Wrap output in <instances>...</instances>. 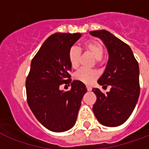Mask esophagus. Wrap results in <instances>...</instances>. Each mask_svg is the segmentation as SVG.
Instances as JSON below:
<instances>
[{"mask_svg":"<svg viewBox=\"0 0 149 149\" xmlns=\"http://www.w3.org/2000/svg\"><path fill=\"white\" fill-rule=\"evenodd\" d=\"M86 89H87L88 91H91V90H92V88H91V86H86Z\"/></svg>","mask_w":149,"mask_h":149,"instance_id":"1","label":"esophagus"}]
</instances>
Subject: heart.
<instances>
[{"label": "heart", "mask_w": 149, "mask_h": 149, "mask_svg": "<svg viewBox=\"0 0 149 149\" xmlns=\"http://www.w3.org/2000/svg\"><path fill=\"white\" fill-rule=\"evenodd\" d=\"M82 48L85 51L91 52L97 60H101L104 54V46L100 40H87L83 43ZM80 55H81V51L78 47L73 46L70 47L68 53V58L70 66L74 69H77L79 67ZM97 76L98 74L96 71L89 70L86 69H81L74 74V78L75 80L82 82L84 84L91 85L97 79Z\"/></svg>", "instance_id": "heart-1"}]
</instances>
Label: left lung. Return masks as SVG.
<instances>
[{"mask_svg":"<svg viewBox=\"0 0 149 149\" xmlns=\"http://www.w3.org/2000/svg\"><path fill=\"white\" fill-rule=\"evenodd\" d=\"M90 34L102 40L109 54L106 69L97 83L103 87L111 86L106 94L98 88L92 89L97 96L93 112L103 125L119 126L128 120L138 101V63L130 46L109 31L98 30L90 31Z\"/></svg>","mask_w":149,"mask_h":149,"instance_id":"1","label":"left lung"}]
</instances>
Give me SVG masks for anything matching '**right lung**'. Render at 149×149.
<instances>
[{
    "label": "right lung",
    "instance_id": "add662e5",
    "mask_svg": "<svg viewBox=\"0 0 149 149\" xmlns=\"http://www.w3.org/2000/svg\"><path fill=\"white\" fill-rule=\"evenodd\" d=\"M80 33H55L47 38L32 58L26 79L27 101L31 112L50 131L62 132L74 125L86 93L84 83L71 82L68 53ZM71 83L69 91L59 90Z\"/></svg>",
    "mask_w": 149,
    "mask_h": 149
}]
</instances>
